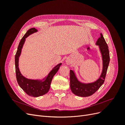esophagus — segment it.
Wrapping results in <instances>:
<instances>
[{"label": "esophagus", "mask_w": 125, "mask_h": 125, "mask_svg": "<svg viewBox=\"0 0 125 125\" xmlns=\"http://www.w3.org/2000/svg\"><path fill=\"white\" fill-rule=\"evenodd\" d=\"M66 64L67 65H70V64L71 63V60L70 59H69V58H68V59H67V60H66Z\"/></svg>", "instance_id": "34e87169"}]
</instances>
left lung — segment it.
Returning a JSON list of instances; mask_svg holds the SVG:
<instances>
[{
    "label": "left lung",
    "mask_w": 125,
    "mask_h": 125,
    "mask_svg": "<svg viewBox=\"0 0 125 125\" xmlns=\"http://www.w3.org/2000/svg\"><path fill=\"white\" fill-rule=\"evenodd\" d=\"M96 45L99 47L103 61V69L99 78L93 82L84 83L78 80L73 70L70 71V89L72 92L78 96L87 97L92 95L104 82L110 58L108 47L102 33L96 41Z\"/></svg>",
    "instance_id": "left-lung-1"
}]
</instances>
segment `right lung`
Instances as JSON below:
<instances>
[{
  "mask_svg": "<svg viewBox=\"0 0 125 125\" xmlns=\"http://www.w3.org/2000/svg\"><path fill=\"white\" fill-rule=\"evenodd\" d=\"M37 32L35 28H31L26 32L21 40L15 55V68L17 80L21 88L28 94L32 97H39L46 94L50 89L52 79L59 69L62 63L58 64L52 69L46 77L42 80H32L24 77L19 68V59L21 53V51L24 44L25 39L32 34Z\"/></svg>",
  "mask_w": 125,
  "mask_h": 125,
  "instance_id": "1",
  "label": "right lung"
}]
</instances>
